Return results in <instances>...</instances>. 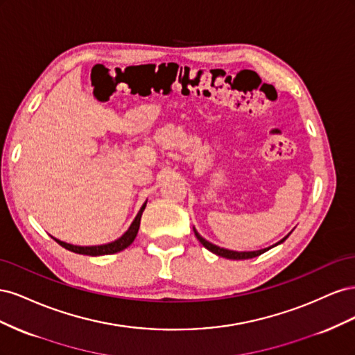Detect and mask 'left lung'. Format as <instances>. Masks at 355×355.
Instances as JSON below:
<instances>
[{"label":"left lung","instance_id":"8db88e82","mask_svg":"<svg viewBox=\"0 0 355 355\" xmlns=\"http://www.w3.org/2000/svg\"><path fill=\"white\" fill-rule=\"evenodd\" d=\"M196 231V230H194ZM196 237L198 239V241L206 247L207 250H210L211 253H214V254H218V256H222V257H227V259H234V261H241V259H252V257H256V256H259V254H262V253H265L266 250H270V249H262V250H256V252H232V250H227V249H222V247H218V245H214V244H211V243H209V241H206L204 240L201 235L196 231ZM288 237V235H287ZM287 237H284L282 241H278L277 244H280V243H283Z\"/></svg>","mask_w":355,"mask_h":355}]
</instances>
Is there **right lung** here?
I'll use <instances>...</instances> for the list:
<instances>
[{
	"mask_svg": "<svg viewBox=\"0 0 355 355\" xmlns=\"http://www.w3.org/2000/svg\"><path fill=\"white\" fill-rule=\"evenodd\" d=\"M145 206L146 202L144 204V206L141 207V210H139L137 216L135 218V220L132 222L130 228H128L120 239L112 241V243H108V244H102V245H90V247H81V245H72V244H68V243H63V241H59L56 240L62 247H65L67 250H71L73 253H80V254H89V256H101V254H111V253H116V252H121L124 250L125 247L130 245L136 235H137V231H139V225H141V218H142V213L145 210Z\"/></svg>",
	"mask_w": 355,
	"mask_h": 355,
	"instance_id": "1",
	"label": "right lung"
}]
</instances>
